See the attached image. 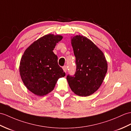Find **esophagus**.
Masks as SVG:
<instances>
[{"label": "esophagus", "mask_w": 131, "mask_h": 131, "mask_svg": "<svg viewBox=\"0 0 131 131\" xmlns=\"http://www.w3.org/2000/svg\"><path fill=\"white\" fill-rule=\"evenodd\" d=\"M62 69H63V71H64L65 72H67V70H68V68H67V66H63Z\"/></svg>", "instance_id": "1"}]
</instances>
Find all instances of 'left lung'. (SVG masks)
Segmentation results:
<instances>
[{"label":"left lung","mask_w":131,"mask_h":131,"mask_svg":"<svg viewBox=\"0 0 131 131\" xmlns=\"http://www.w3.org/2000/svg\"><path fill=\"white\" fill-rule=\"evenodd\" d=\"M71 45L76 57L77 69L73 76L66 79L71 90L81 96L92 95L102 84L108 65L103 52L83 36H76L71 39Z\"/></svg>","instance_id":"left-lung-1"}]
</instances>
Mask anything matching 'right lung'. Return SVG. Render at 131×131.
Here are the masks:
<instances>
[{"mask_svg":"<svg viewBox=\"0 0 131 131\" xmlns=\"http://www.w3.org/2000/svg\"><path fill=\"white\" fill-rule=\"evenodd\" d=\"M62 38L60 35H45L30 45L21 58V78L27 89L36 95H46L53 90L59 79L65 76L52 51Z\"/></svg>","mask_w":131,"mask_h":131,"instance_id":"right-lung-1","label":"right lung"}]
</instances>
